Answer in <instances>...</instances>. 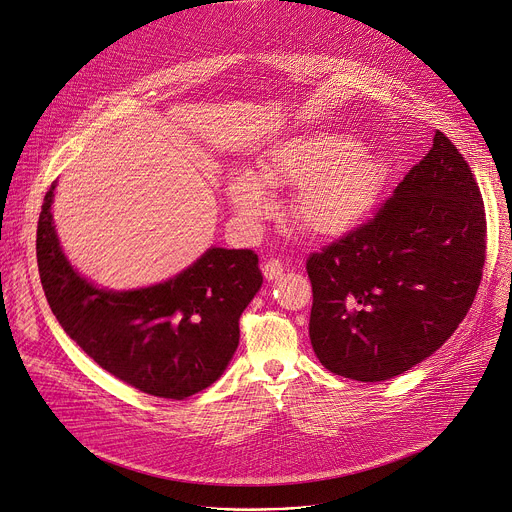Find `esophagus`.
<instances>
[{
  "label": "esophagus",
  "instance_id": "obj_1",
  "mask_svg": "<svg viewBox=\"0 0 512 512\" xmlns=\"http://www.w3.org/2000/svg\"><path fill=\"white\" fill-rule=\"evenodd\" d=\"M282 272H284V268H282L280 260H266V262H262V274H264L266 280H274Z\"/></svg>",
  "mask_w": 512,
  "mask_h": 512
}]
</instances>
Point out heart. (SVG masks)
<instances>
[{
	"mask_svg": "<svg viewBox=\"0 0 512 512\" xmlns=\"http://www.w3.org/2000/svg\"><path fill=\"white\" fill-rule=\"evenodd\" d=\"M387 179L385 161L345 133L311 131L272 145L252 171H236L226 195L236 214L258 224L272 212L268 189L294 187L292 218L313 236L337 238L375 208Z\"/></svg>",
	"mask_w": 512,
	"mask_h": 512,
	"instance_id": "1",
	"label": "heart"
}]
</instances>
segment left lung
Listing matches in <instances>:
<instances>
[{"label":"left lung","instance_id":"1","mask_svg":"<svg viewBox=\"0 0 512 512\" xmlns=\"http://www.w3.org/2000/svg\"><path fill=\"white\" fill-rule=\"evenodd\" d=\"M484 256L482 195L436 131L375 218L306 260L315 355L331 373L365 383L412 369L466 317Z\"/></svg>","mask_w":512,"mask_h":512}]
</instances>
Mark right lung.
Wrapping results in <instances>:
<instances>
[{
  "label": "right lung",
  "instance_id": "add662e5",
  "mask_svg": "<svg viewBox=\"0 0 512 512\" xmlns=\"http://www.w3.org/2000/svg\"><path fill=\"white\" fill-rule=\"evenodd\" d=\"M56 183L38 222L36 256L50 309L102 369L135 389L185 399L222 377L240 317L262 286L252 250L210 248L173 278L133 290L100 288L66 258L52 220Z\"/></svg>",
  "mask_w": 512,
  "mask_h": 512
}]
</instances>
